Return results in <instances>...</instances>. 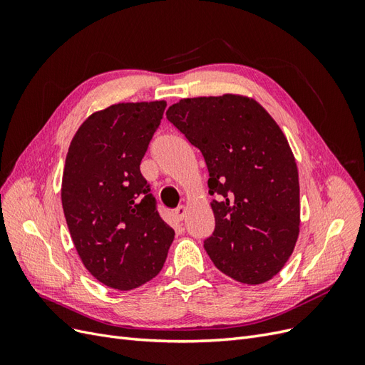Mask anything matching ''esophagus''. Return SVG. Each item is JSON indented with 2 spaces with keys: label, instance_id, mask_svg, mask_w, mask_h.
Masks as SVG:
<instances>
[{
  "label": "esophagus",
  "instance_id": "esophagus-1",
  "mask_svg": "<svg viewBox=\"0 0 365 365\" xmlns=\"http://www.w3.org/2000/svg\"><path fill=\"white\" fill-rule=\"evenodd\" d=\"M185 213H187V208H185L184 205H180L178 208H175V212H173V217H175V219L178 220V222H180V220H182V219L185 217Z\"/></svg>",
  "mask_w": 365,
  "mask_h": 365
}]
</instances>
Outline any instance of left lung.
<instances>
[{
    "mask_svg": "<svg viewBox=\"0 0 365 365\" xmlns=\"http://www.w3.org/2000/svg\"><path fill=\"white\" fill-rule=\"evenodd\" d=\"M168 120L201 150L215 195L213 235L204 248L216 268L247 284L272 279L300 231V184L289 143L254 98H181Z\"/></svg>",
    "mask_w": 365,
    "mask_h": 365,
    "instance_id": "8db88e82",
    "label": "left lung"
}]
</instances>
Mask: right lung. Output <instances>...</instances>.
<instances>
[{
	"label": "right lung",
	"instance_id": "right-lung-1",
	"mask_svg": "<svg viewBox=\"0 0 365 365\" xmlns=\"http://www.w3.org/2000/svg\"><path fill=\"white\" fill-rule=\"evenodd\" d=\"M165 106L117 103L91 114L65 158L61 197L74 247L85 268L113 289L155 277L175 237L140 172Z\"/></svg>",
	"mask_w": 365,
	"mask_h": 365
}]
</instances>
